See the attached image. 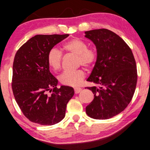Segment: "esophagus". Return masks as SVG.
Here are the masks:
<instances>
[{"mask_svg":"<svg viewBox=\"0 0 150 150\" xmlns=\"http://www.w3.org/2000/svg\"><path fill=\"white\" fill-rule=\"evenodd\" d=\"M82 91V89H81V88H75V93H79L80 92V91Z\"/></svg>","mask_w":150,"mask_h":150,"instance_id":"esophagus-1","label":"esophagus"}]
</instances>
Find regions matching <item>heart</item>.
I'll return each instance as SVG.
<instances>
[{"mask_svg":"<svg viewBox=\"0 0 150 150\" xmlns=\"http://www.w3.org/2000/svg\"><path fill=\"white\" fill-rule=\"evenodd\" d=\"M62 49L68 53L77 56V64L84 67H91L96 61V52L92 49L88 48L86 42L80 39H72L64 43ZM49 66L54 71H57L61 67L62 54L57 48L50 49L47 56ZM85 77L82 70L73 72H64L59 77V80L63 84L77 86L81 84Z\"/></svg>","mask_w":150,"mask_h":150,"instance_id":"b5f03b06","label":"heart"}]
</instances>
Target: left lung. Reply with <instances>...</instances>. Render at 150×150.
Listing matches in <instances>:
<instances>
[{"instance_id": "8db88e82", "label": "left lung", "mask_w": 150, "mask_h": 150, "mask_svg": "<svg viewBox=\"0 0 150 150\" xmlns=\"http://www.w3.org/2000/svg\"><path fill=\"white\" fill-rule=\"evenodd\" d=\"M93 42L97 59L88 77L94 86V98L86 113L95 120H108L120 114L131 102L137 84L136 61L124 40L111 30L100 28L85 31Z\"/></svg>"}]
</instances>
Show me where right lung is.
Instances as JSON below:
<instances>
[{"label":"right lung","instance_id":"add662e5","mask_svg":"<svg viewBox=\"0 0 150 150\" xmlns=\"http://www.w3.org/2000/svg\"><path fill=\"white\" fill-rule=\"evenodd\" d=\"M68 35H36L14 57L12 83L14 98L23 115L34 123L54 125L61 122L75 93L71 86L58 89V80L50 73L47 60L50 49Z\"/></svg>","mask_w":150,"mask_h":150}]
</instances>
